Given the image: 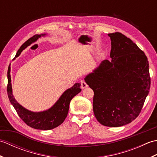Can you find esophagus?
<instances>
[{
  "mask_svg": "<svg viewBox=\"0 0 157 157\" xmlns=\"http://www.w3.org/2000/svg\"><path fill=\"white\" fill-rule=\"evenodd\" d=\"M88 84H86V83L84 82V81H82V82H81V88H82V89H85V88H88Z\"/></svg>",
  "mask_w": 157,
  "mask_h": 157,
  "instance_id": "obj_1",
  "label": "esophagus"
}]
</instances>
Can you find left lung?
I'll list each match as a JSON object with an SVG mask.
<instances>
[{"label":"left lung","instance_id":"obj_1","mask_svg":"<svg viewBox=\"0 0 157 157\" xmlns=\"http://www.w3.org/2000/svg\"><path fill=\"white\" fill-rule=\"evenodd\" d=\"M111 38V61H102L85 77L94 91L93 111L107 127L128 124L140 113L151 87L149 63L144 52L119 32Z\"/></svg>","mask_w":157,"mask_h":157}]
</instances>
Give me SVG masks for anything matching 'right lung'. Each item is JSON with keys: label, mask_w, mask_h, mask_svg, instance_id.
Here are the masks:
<instances>
[{"label": "right lung", "mask_w": 157, "mask_h": 157, "mask_svg": "<svg viewBox=\"0 0 157 157\" xmlns=\"http://www.w3.org/2000/svg\"><path fill=\"white\" fill-rule=\"evenodd\" d=\"M46 36H47V34H37L35 35L34 37L29 39L18 50L15 55V58L20 55L23 50L27 48L33 42L37 41L39 38L41 37H45ZM10 72H11V67H9L7 72V94L9 101L13 106V107L15 108L20 118L28 125L34 129L49 130L54 129L61 125L64 121L68 114L69 104L71 99L82 90L80 89V83H75L72 87L67 89L63 93L57 100V101L51 108L46 109L45 111L34 112L23 107L16 101L13 94L11 78Z\"/></svg>", "instance_id": "obj_1"}]
</instances>
